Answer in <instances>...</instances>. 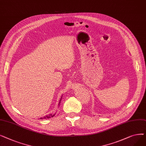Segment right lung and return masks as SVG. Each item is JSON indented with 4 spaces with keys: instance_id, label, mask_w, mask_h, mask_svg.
<instances>
[{
    "instance_id": "1",
    "label": "right lung",
    "mask_w": 146,
    "mask_h": 146,
    "mask_svg": "<svg viewBox=\"0 0 146 146\" xmlns=\"http://www.w3.org/2000/svg\"><path fill=\"white\" fill-rule=\"evenodd\" d=\"M61 98H62V97H61ZM61 98L60 99V102H59V104H58V106L60 105V102H61ZM54 115H55V114H50V115H48L47 116H45V117H43V118H40V119H42L50 118H51V117H53Z\"/></svg>"
}]
</instances>
